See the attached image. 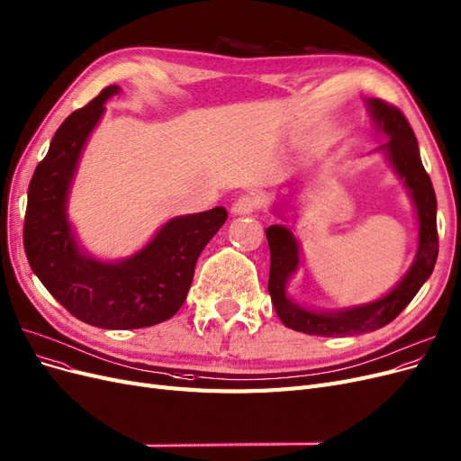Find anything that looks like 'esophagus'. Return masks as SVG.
<instances>
[{
    "label": "esophagus",
    "instance_id": "1",
    "mask_svg": "<svg viewBox=\"0 0 461 461\" xmlns=\"http://www.w3.org/2000/svg\"><path fill=\"white\" fill-rule=\"evenodd\" d=\"M259 198L258 196H240L232 205H230V212L232 215H251L253 212L259 210Z\"/></svg>",
    "mask_w": 461,
    "mask_h": 461
}]
</instances>
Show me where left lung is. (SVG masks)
<instances>
[{
  "label": "left lung",
  "instance_id": "8db88e82",
  "mask_svg": "<svg viewBox=\"0 0 461 461\" xmlns=\"http://www.w3.org/2000/svg\"><path fill=\"white\" fill-rule=\"evenodd\" d=\"M366 106L375 131L387 139V142L374 152H382L387 158L394 176L404 183L406 193L414 203L418 217V251L406 275L385 295L362 305L316 311L299 305L288 295V282L301 265L297 238L285 225L268 227L265 230L268 249H271L268 294H271L275 311L285 328L309 333V336L345 338L387 326L414 299L425 280L431 276L437 263V198L431 179L421 164L418 139L396 106L379 99H366ZM275 212L282 215L278 208H275Z\"/></svg>",
  "mask_w": 461,
  "mask_h": 461
}]
</instances>
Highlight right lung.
I'll use <instances>...</instances> for the list:
<instances>
[{
    "label": "right lung",
    "instance_id": "add662e5",
    "mask_svg": "<svg viewBox=\"0 0 461 461\" xmlns=\"http://www.w3.org/2000/svg\"><path fill=\"white\" fill-rule=\"evenodd\" d=\"M120 93L104 87L76 110L51 139L28 186L24 251L45 290L77 321L104 330L160 324L185 303L202 249L225 225L227 210L169 219L133 256L101 261L79 246L68 219V198L86 142Z\"/></svg>",
    "mask_w": 461,
    "mask_h": 461
}]
</instances>
